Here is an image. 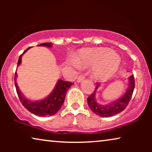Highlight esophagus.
<instances>
[{
	"mask_svg": "<svg viewBox=\"0 0 152 152\" xmlns=\"http://www.w3.org/2000/svg\"><path fill=\"white\" fill-rule=\"evenodd\" d=\"M84 80H85V77H84V75H80V76L78 77L77 82L78 83H80V82H83V81H84Z\"/></svg>",
	"mask_w": 152,
	"mask_h": 152,
	"instance_id": "esophagus-1",
	"label": "esophagus"
}]
</instances>
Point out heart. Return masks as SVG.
I'll return each mask as SVG.
<instances>
[{
	"label": "heart",
	"mask_w": 152,
	"mask_h": 152,
	"mask_svg": "<svg viewBox=\"0 0 152 152\" xmlns=\"http://www.w3.org/2000/svg\"><path fill=\"white\" fill-rule=\"evenodd\" d=\"M75 61L69 60L68 64L77 68L95 66L93 72L99 78L111 77L117 71L120 64V57L115 52L107 48L83 49L75 57Z\"/></svg>",
	"instance_id": "1"
}]
</instances>
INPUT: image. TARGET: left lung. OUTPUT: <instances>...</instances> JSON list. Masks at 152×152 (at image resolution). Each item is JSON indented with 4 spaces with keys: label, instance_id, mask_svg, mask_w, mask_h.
I'll return each instance as SVG.
<instances>
[{
    "label": "left lung",
    "instance_id": "obj_1",
    "mask_svg": "<svg viewBox=\"0 0 152 152\" xmlns=\"http://www.w3.org/2000/svg\"><path fill=\"white\" fill-rule=\"evenodd\" d=\"M99 87H100V84L97 82V86L95 87L94 92L87 98L88 106L91 111L96 115L101 117H111L124 111L129 102L135 87L134 75H132L128 77V88L124 95L120 98L112 101L107 104L102 105L97 102L96 92Z\"/></svg>",
    "mask_w": 152,
    "mask_h": 152
}]
</instances>
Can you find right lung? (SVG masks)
Returning <instances> with one entry per match:
<instances>
[{"mask_svg":"<svg viewBox=\"0 0 152 152\" xmlns=\"http://www.w3.org/2000/svg\"><path fill=\"white\" fill-rule=\"evenodd\" d=\"M38 46L51 48L53 46V43H43L39 45ZM30 48H31V47L26 49L23 52V53L20 55L19 58H18L17 66L21 64V58L23 55H24ZM16 77H17V73L16 72L14 83H15L16 92H17L18 96L22 104L24 106V107L27 110L38 116L53 115L57 113L63 104L68 89L73 84L70 82H66V81L59 80L50 94H49L46 97L42 99L32 101L25 97V95L20 91L19 88H18L17 82H16Z\"/></svg>","mask_w":152,"mask_h":152,"instance_id":"obj_1","label":"right lung"}]
</instances>
